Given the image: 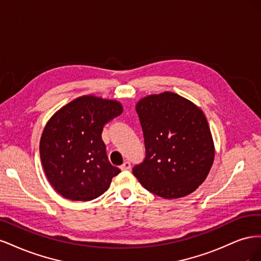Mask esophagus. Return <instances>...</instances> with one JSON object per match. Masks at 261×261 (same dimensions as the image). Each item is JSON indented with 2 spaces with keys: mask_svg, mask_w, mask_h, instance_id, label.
Here are the masks:
<instances>
[{
  "mask_svg": "<svg viewBox=\"0 0 261 261\" xmlns=\"http://www.w3.org/2000/svg\"><path fill=\"white\" fill-rule=\"evenodd\" d=\"M121 170L122 171H126V170H129L130 169V162L129 161H125L122 165H121Z\"/></svg>",
  "mask_w": 261,
  "mask_h": 261,
  "instance_id": "1",
  "label": "esophagus"
}]
</instances>
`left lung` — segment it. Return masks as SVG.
Wrapping results in <instances>:
<instances>
[{
	"label": "left lung",
	"instance_id": "left-lung-1",
	"mask_svg": "<svg viewBox=\"0 0 261 261\" xmlns=\"http://www.w3.org/2000/svg\"><path fill=\"white\" fill-rule=\"evenodd\" d=\"M146 156L133 174L147 191L165 199L195 192L208 176L215 145L201 109L179 94H150L136 105Z\"/></svg>",
	"mask_w": 261,
	"mask_h": 261
}]
</instances>
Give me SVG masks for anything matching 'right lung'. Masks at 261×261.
I'll list each match as a JSON object with an SVG mask.
<instances>
[{"mask_svg":"<svg viewBox=\"0 0 261 261\" xmlns=\"http://www.w3.org/2000/svg\"><path fill=\"white\" fill-rule=\"evenodd\" d=\"M116 100L83 96L61 108L40 139V158L50 184L64 198L89 201L111 185L121 170L110 163L101 134L121 115Z\"/></svg>","mask_w":261,"mask_h":261,"instance_id":"1","label":"right lung"}]
</instances>
